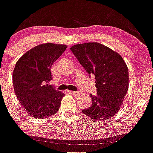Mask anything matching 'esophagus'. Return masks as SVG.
<instances>
[{"instance_id": "1", "label": "esophagus", "mask_w": 153, "mask_h": 153, "mask_svg": "<svg viewBox=\"0 0 153 153\" xmlns=\"http://www.w3.org/2000/svg\"><path fill=\"white\" fill-rule=\"evenodd\" d=\"M69 92L70 94H72V95H76V96H78V95H79L80 94H81L80 92H75V91H69Z\"/></svg>"}]
</instances>
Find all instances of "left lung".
I'll list each match as a JSON object with an SVG mask.
<instances>
[{
    "label": "left lung",
    "mask_w": 153,
    "mask_h": 153,
    "mask_svg": "<svg viewBox=\"0 0 153 153\" xmlns=\"http://www.w3.org/2000/svg\"><path fill=\"white\" fill-rule=\"evenodd\" d=\"M89 75H95L96 95L83 113L96 121H107L119 111L129 88V71L122 57L97 42L76 44L70 48Z\"/></svg>",
    "instance_id": "obj_1"
}]
</instances>
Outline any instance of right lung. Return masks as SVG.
Instances as JSON below:
<instances>
[{
    "mask_svg": "<svg viewBox=\"0 0 153 153\" xmlns=\"http://www.w3.org/2000/svg\"><path fill=\"white\" fill-rule=\"evenodd\" d=\"M66 49L64 44H40L27 51L15 64L12 74L15 93L33 118H49L59 109L64 93L49 84L50 68Z\"/></svg>",
    "mask_w": 153,
    "mask_h": 153,
    "instance_id": "1",
    "label": "right lung"
}]
</instances>
